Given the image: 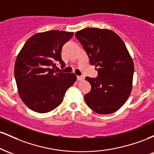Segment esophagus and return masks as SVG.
I'll return each mask as SVG.
<instances>
[{"mask_svg": "<svg viewBox=\"0 0 154 154\" xmlns=\"http://www.w3.org/2000/svg\"><path fill=\"white\" fill-rule=\"evenodd\" d=\"M77 79L78 81L82 80V79H84V77H83V76H77Z\"/></svg>", "mask_w": 154, "mask_h": 154, "instance_id": "obj_1", "label": "esophagus"}]
</instances>
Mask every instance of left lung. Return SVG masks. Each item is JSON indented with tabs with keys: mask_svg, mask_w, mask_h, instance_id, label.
Listing matches in <instances>:
<instances>
[{
	"mask_svg": "<svg viewBox=\"0 0 154 154\" xmlns=\"http://www.w3.org/2000/svg\"><path fill=\"white\" fill-rule=\"evenodd\" d=\"M75 36L87 53L98 77L85 79L91 91L85 95L86 103L100 114L115 112L130 96L132 88L134 63L126 45L110 29L85 28Z\"/></svg>",
	"mask_w": 154,
	"mask_h": 154,
	"instance_id": "obj_1",
	"label": "left lung"
}]
</instances>
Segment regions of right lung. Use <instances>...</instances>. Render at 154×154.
I'll return each instance as SVG.
<instances>
[{"label": "right lung", "mask_w": 154, "mask_h": 154, "mask_svg": "<svg viewBox=\"0 0 154 154\" xmlns=\"http://www.w3.org/2000/svg\"><path fill=\"white\" fill-rule=\"evenodd\" d=\"M70 32L51 30L29 38L16 59L14 76L19 95L26 106L47 113L59 106L69 88L77 79L74 73L56 72L63 45L73 36Z\"/></svg>", "instance_id": "obj_1"}]
</instances>
